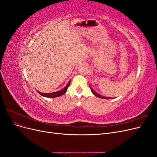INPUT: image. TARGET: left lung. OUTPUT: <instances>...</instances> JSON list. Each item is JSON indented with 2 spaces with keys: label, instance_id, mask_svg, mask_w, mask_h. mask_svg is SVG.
<instances>
[{
  "label": "left lung",
  "instance_id": "obj_1",
  "mask_svg": "<svg viewBox=\"0 0 157 157\" xmlns=\"http://www.w3.org/2000/svg\"><path fill=\"white\" fill-rule=\"evenodd\" d=\"M90 90H91V91H92V92L94 94V95H95V96H96V97H98V98H101V99H113V98H107V97H105V96H101V95H100V94H98L96 92H95L94 90L92 88V87L90 86Z\"/></svg>",
  "mask_w": 157,
  "mask_h": 157
}]
</instances>
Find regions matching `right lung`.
I'll list each match as a JSON object with an SVG mask.
<instances>
[{"label":"right lung","mask_w":157,"mask_h":157,"mask_svg":"<svg viewBox=\"0 0 157 157\" xmlns=\"http://www.w3.org/2000/svg\"><path fill=\"white\" fill-rule=\"evenodd\" d=\"M70 83H71V80H69L68 84L66 85V86L63 89H61V90H59V91H57V92H55L42 93V92H40L39 91H37V92H39V94H40L41 96H44V97H46V98H57V97H59V96H62V95H63L66 92H67V88H68V87L69 86V85H70Z\"/></svg>","instance_id":"add662e5"}]
</instances>
